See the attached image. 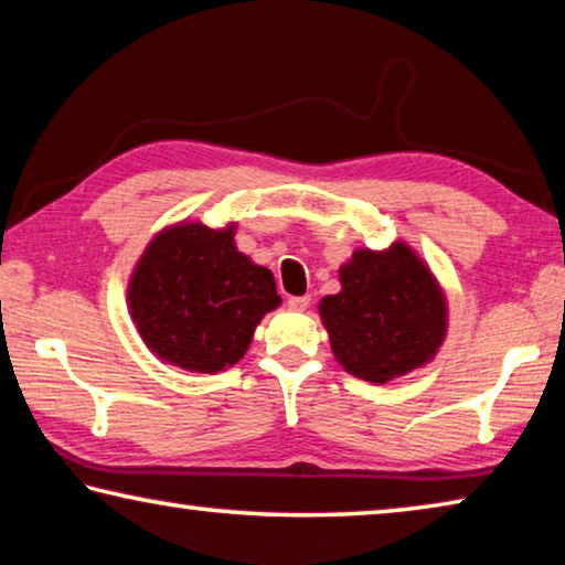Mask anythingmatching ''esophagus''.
Wrapping results in <instances>:
<instances>
[{"label":"esophagus","mask_w":565,"mask_h":565,"mask_svg":"<svg viewBox=\"0 0 565 565\" xmlns=\"http://www.w3.org/2000/svg\"><path fill=\"white\" fill-rule=\"evenodd\" d=\"M309 303H311V296H291V299H289V309H294V311H306V309H309Z\"/></svg>","instance_id":"esophagus-1"}]
</instances>
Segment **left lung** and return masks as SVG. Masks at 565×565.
I'll list each match as a JSON object with an SVG mask.
<instances>
[{
    "instance_id": "obj_1",
    "label": "left lung",
    "mask_w": 565,
    "mask_h": 565,
    "mask_svg": "<svg viewBox=\"0 0 565 565\" xmlns=\"http://www.w3.org/2000/svg\"><path fill=\"white\" fill-rule=\"evenodd\" d=\"M339 281L341 291L321 299L319 313L351 376L386 384L436 356L448 329L446 296L408 244L356 248Z\"/></svg>"
}]
</instances>
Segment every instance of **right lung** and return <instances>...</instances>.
<instances>
[{"label":"right lung","mask_w":565,"mask_h":565,"mask_svg":"<svg viewBox=\"0 0 565 565\" xmlns=\"http://www.w3.org/2000/svg\"><path fill=\"white\" fill-rule=\"evenodd\" d=\"M236 224L181 222L151 238L127 301L147 349L171 366L216 374L234 366L264 313L281 303L274 274L234 244Z\"/></svg>","instance_id":"add662e5"}]
</instances>
